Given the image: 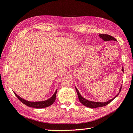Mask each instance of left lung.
Instances as JSON below:
<instances>
[{"instance_id": "left-lung-1", "label": "left lung", "mask_w": 133, "mask_h": 133, "mask_svg": "<svg viewBox=\"0 0 133 133\" xmlns=\"http://www.w3.org/2000/svg\"><path fill=\"white\" fill-rule=\"evenodd\" d=\"M99 36H100L101 38H102L104 41H110V40H115L116 41L114 37H112V36L108 35V34H99ZM122 71L124 72V67H122ZM76 88V92L78 96V98H79V100L80 102V103L83 104L85 106H86L87 107H89V108H97V107H103V106H105V105H107L108 104H109L112 101H113L115 98L119 94V93H118V94H117L114 98H112V99L108 101L107 102H92V101H89L88 100H87L84 98L82 96H81L80 93L79 92V91L77 89V88ZM122 87H121L120 89V91L121 90Z\"/></svg>"}]
</instances>
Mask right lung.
Returning a JSON list of instances; mask_svg holds the SVG:
<instances>
[{
  "label": "right lung",
  "mask_w": 133,
  "mask_h": 133,
  "mask_svg": "<svg viewBox=\"0 0 133 133\" xmlns=\"http://www.w3.org/2000/svg\"><path fill=\"white\" fill-rule=\"evenodd\" d=\"M56 94H57V91H55V93H54L53 96L49 98V99H48L45 101L43 102H29L26 101L24 99H23L22 98H20L19 96H18L15 93V96L17 97V98L21 101L22 103L25 104L28 107H32V108H45L47 107L50 106V105H52L54 101L56 100Z\"/></svg>",
  "instance_id": "1"
}]
</instances>
